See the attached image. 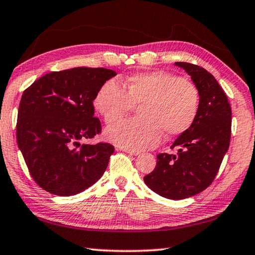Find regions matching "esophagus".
<instances>
[{
	"label": "esophagus",
	"instance_id": "esophagus-1",
	"mask_svg": "<svg viewBox=\"0 0 255 255\" xmlns=\"http://www.w3.org/2000/svg\"><path fill=\"white\" fill-rule=\"evenodd\" d=\"M124 152H126L130 155H133V156H137V155H139V152L138 150H132V149H128V148H123Z\"/></svg>",
	"mask_w": 255,
	"mask_h": 255
}]
</instances>
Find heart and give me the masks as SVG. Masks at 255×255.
Segmentation results:
<instances>
[{"label":"heart","instance_id":"heart-1","mask_svg":"<svg viewBox=\"0 0 255 255\" xmlns=\"http://www.w3.org/2000/svg\"><path fill=\"white\" fill-rule=\"evenodd\" d=\"M122 85L114 80L101 85L93 105L110 125L139 105L140 117L125 120L106 130L107 139L120 147L140 150L156 146L163 132L175 137L188 131L199 112V92L191 82L169 72L139 73Z\"/></svg>","mask_w":255,"mask_h":255}]
</instances>
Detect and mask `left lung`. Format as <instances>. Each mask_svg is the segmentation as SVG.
<instances>
[{
    "label": "left lung",
    "mask_w": 255,
    "mask_h": 255,
    "mask_svg": "<svg viewBox=\"0 0 255 255\" xmlns=\"http://www.w3.org/2000/svg\"><path fill=\"white\" fill-rule=\"evenodd\" d=\"M191 76L199 92V112L191 128L176 138L171 148L178 154H158L153 172L144 176L146 185L172 200L204 191L213 182L231 141L232 109L224 90L205 68L176 62Z\"/></svg>",
    "instance_id": "obj_1"
}]
</instances>
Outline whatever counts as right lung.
Instances as JSON below:
<instances>
[{"mask_svg":"<svg viewBox=\"0 0 255 255\" xmlns=\"http://www.w3.org/2000/svg\"><path fill=\"white\" fill-rule=\"evenodd\" d=\"M117 73L108 68L74 67L51 72L21 98L16 141L37 184L56 196H74L101 178L115 147L82 144L101 131L93 100Z\"/></svg>","mask_w":255,"mask_h":255,"instance_id":"right-lung-1","label":"right lung"}]
</instances>
